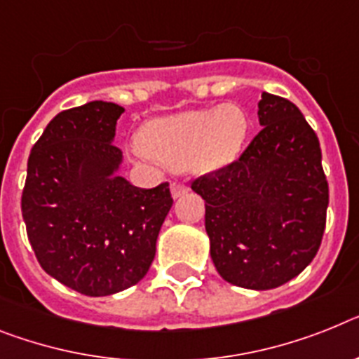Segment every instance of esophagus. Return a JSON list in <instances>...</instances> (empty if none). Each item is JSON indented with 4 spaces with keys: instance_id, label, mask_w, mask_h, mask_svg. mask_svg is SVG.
<instances>
[{
    "instance_id": "34e87169",
    "label": "esophagus",
    "mask_w": 359,
    "mask_h": 359,
    "mask_svg": "<svg viewBox=\"0 0 359 359\" xmlns=\"http://www.w3.org/2000/svg\"><path fill=\"white\" fill-rule=\"evenodd\" d=\"M188 184H184V182H171V195H173L175 198L177 197H182L184 194H188Z\"/></svg>"
}]
</instances>
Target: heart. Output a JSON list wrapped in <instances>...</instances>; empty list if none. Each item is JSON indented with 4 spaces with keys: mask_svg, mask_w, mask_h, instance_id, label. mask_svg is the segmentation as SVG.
<instances>
[{
    "mask_svg": "<svg viewBox=\"0 0 359 359\" xmlns=\"http://www.w3.org/2000/svg\"><path fill=\"white\" fill-rule=\"evenodd\" d=\"M248 118L236 104L149 120L138 133L144 155L170 170H213L241 153Z\"/></svg>",
    "mask_w": 359,
    "mask_h": 359,
    "instance_id": "b5f03b06",
    "label": "heart"
}]
</instances>
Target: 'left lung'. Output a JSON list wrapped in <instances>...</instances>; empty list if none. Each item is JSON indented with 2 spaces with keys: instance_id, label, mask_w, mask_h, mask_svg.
Segmentation results:
<instances>
[{
  "instance_id": "8db88e82",
  "label": "left lung",
  "mask_w": 359,
  "mask_h": 359,
  "mask_svg": "<svg viewBox=\"0 0 359 359\" xmlns=\"http://www.w3.org/2000/svg\"><path fill=\"white\" fill-rule=\"evenodd\" d=\"M261 131L239 155L191 180L206 201L210 254L224 281L270 290L299 276L327 224L328 182L318 135L296 104L263 93Z\"/></svg>"
}]
</instances>
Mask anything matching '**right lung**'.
Segmentation results:
<instances>
[{
  "mask_svg": "<svg viewBox=\"0 0 359 359\" xmlns=\"http://www.w3.org/2000/svg\"><path fill=\"white\" fill-rule=\"evenodd\" d=\"M123 107L89 102L62 111L32 146L21 215L45 272L83 296L137 285L155 259L173 197L170 184L140 189L114 170L113 144Z\"/></svg>",
  "mask_w": 359,
  "mask_h": 359,
  "instance_id": "1",
  "label": "right lung"
}]
</instances>
